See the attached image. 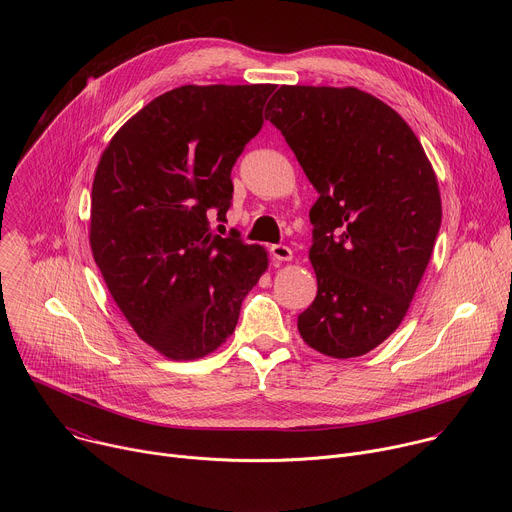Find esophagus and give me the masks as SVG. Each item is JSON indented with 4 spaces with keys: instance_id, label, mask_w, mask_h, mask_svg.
I'll return each instance as SVG.
<instances>
[{
    "instance_id": "34e87169",
    "label": "esophagus",
    "mask_w": 512,
    "mask_h": 512,
    "mask_svg": "<svg viewBox=\"0 0 512 512\" xmlns=\"http://www.w3.org/2000/svg\"><path fill=\"white\" fill-rule=\"evenodd\" d=\"M271 257L275 261H291V259H294V251H291L287 245H273L271 247Z\"/></svg>"
}]
</instances>
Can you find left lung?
<instances>
[{"instance_id": "obj_1", "label": "left lung", "mask_w": 512, "mask_h": 512, "mask_svg": "<svg viewBox=\"0 0 512 512\" xmlns=\"http://www.w3.org/2000/svg\"><path fill=\"white\" fill-rule=\"evenodd\" d=\"M265 113L320 194L318 294L298 330L326 356L367 354L397 330L429 263L442 225L435 172L403 117L354 87L283 85Z\"/></svg>"}]
</instances>
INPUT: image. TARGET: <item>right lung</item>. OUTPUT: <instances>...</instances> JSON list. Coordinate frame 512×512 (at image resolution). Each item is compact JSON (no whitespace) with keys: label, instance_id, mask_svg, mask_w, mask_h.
Returning <instances> with one entry per match:
<instances>
[{"label":"right lung","instance_id":"obj_1","mask_svg":"<svg viewBox=\"0 0 512 512\" xmlns=\"http://www.w3.org/2000/svg\"><path fill=\"white\" fill-rule=\"evenodd\" d=\"M275 85H184L137 111L105 148L91 192V249L137 336L172 360L221 346L267 251L210 231L231 170Z\"/></svg>","mask_w":512,"mask_h":512}]
</instances>
